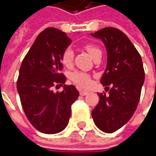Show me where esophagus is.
I'll list each match as a JSON object with an SVG mask.
<instances>
[{
    "instance_id": "34e87169",
    "label": "esophagus",
    "mask_w": 156,
    "mask_h": 156,
    "mask_svg": "<svg viewBox=\"0 0 156 156\" xmlns=\"http://www.w3.org/2000/svg\"><path fill=\"white\" fill-rule=\"evenodd\" d=\"M80 94L82 95V96H84V95H87L88 94V92H86V91H80Z\"/></svg>"
}]
</instances>
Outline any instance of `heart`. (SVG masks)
<instances>
[{
	"label": "heart",
	"mask_w": 156,
	"mask_h": 156,
	"mask_svg": "<svg viewBox=\"0 0 156 156\" xmlns=\"http://www.w3.org/2000/svg\"><path fill=\"white\" fill-rule=\"evenodd\" d=\"M84 48L87 50V52L91 55L94 59L101 54V50L99 49V48H97L94 44L92 43H86L84 46ZM61 62L63 65L64 67H71L73 64V61H74V51L71 48H66L61 54ZM70 80L73 83H75L76 85H77L80 88H87L90 86L92 82V79L91 76L81 72V71H75L70 75Z\"/></svg>",
	"instance_id": "b5f03b06"
}]
</instances>
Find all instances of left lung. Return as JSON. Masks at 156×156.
I'll return each instance as SVG.
<instances>
[{"mask_svg": "<svg viewBox=\"0 0 156 156\" xmlns=\"http://www.w3.org/2000/svg\"><path fill=\"white\" fill-rule=\"evenodd\" d=\"M92 35L103 41L108 51L101 83L108 90L112 85L108 95L99 94L92 116L100 130L113 133L130 120L139 104L145 77L143 63L139 51L119 29L107 27Z\"/></svg>", "mask_w": 156, "mask_h": 156, "instance_id": "left-lung-1", "label": "left lung"}]
</instances>
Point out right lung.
Here are the masks:
<instances>
[{
	"label": "right lung",
	"mask_w": 156,
	"mask_h": 156,
	"mask_svg": "<svg viewBox=\"0 0 156 156\" xmlns=\"http://www.w3.org/2000/svg\"><path fill=\"white\" fill-rule=\"evenodd\" d=\"M66 34L56 28H47L36 37L20 68L16 88L24 113L38 131L56 134L67 126L71 107L79 97L74 85H64L62 92L53 87L64 84L61 73L62 52L71 43Z\"/></svg>",
	"instance_id": "add662e5"
}]
</instances>
